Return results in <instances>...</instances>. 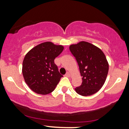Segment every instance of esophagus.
Returning <instances> with one entry per match:
<instances>
[{"mask_svg": "<svg viewBox=\"0 0 129 129\" xmlns=\"http://www.w3.org/2000/svg\"><path fill=\"white\" fill-rule=\"evenodd\" d=\"M65 76L67 77H70V74L69 72H67L66 75H65Z\"/></svg>", "mask_w": 129, "mask_h": 129, "instance_id": "esophagus-1", "label": "esophagus"}]
</instances>
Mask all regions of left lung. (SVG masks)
I'll use <instances>...</instances> for the list:
<instances>
[{
  "label": "left lung",
  "mask_w": 129,
  "mask_h": 129,
  "mask_svg": "<svg viewBox=\"0 0 129 129\" xmlns=\"http://www.w3.org/2000/svg\"><path fill=\"white\" fill-rule=\"evenodd\" d=\"M69 48L82 76V84L75 90L80 95H92L101 88L107 78L109 63L106 56L98 47L84 41L71 45Z\"/></svg>",
  "instance_id": "obj_1"
}]
</instances>
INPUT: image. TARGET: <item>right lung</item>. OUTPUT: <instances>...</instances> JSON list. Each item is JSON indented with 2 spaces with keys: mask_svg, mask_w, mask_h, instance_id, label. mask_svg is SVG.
Instances as JSON below:
<instances>
[{
  "mask_svg": "<svg viewBox=\"0 0 129 129\" xmlns=\"http://www.w3.org/2000/svg\"><path fill=\"white\" fill-rule=\"evenodd\" d=\"M63 50V46L46 42L26 53L22 64V74L26 84L34 92L47 94L55 89L63 76L54 60Z\"/></svg>",
  "mask_w": 129,
  "mask_h": 129,
  "instance_id": "add662e5",
  "label": "right lung"
}]
</instances>
